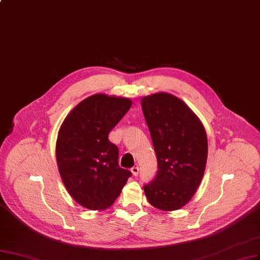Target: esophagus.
Masks as SVG:
<instances>
[{"mask_svg":"<svg viewBox=\"0 0 260 260\" xmlns=\"http://www.w3.org/2000/svg\"><path fill=\"white\" fill-rule=\"evenodd\" d=\"M131 172H132L133 176H137V175H138V173H139V169H138V166H134V167H132Z\"/></svg>","mask_w":260,"mask_h":260,"instance_id":"esophagus-1","label":"esophagus"}]
</instances>
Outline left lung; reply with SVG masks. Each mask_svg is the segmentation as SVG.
I'll return each instance as SVG.
<instances>
[{
  "label": "left lung",
  "mask_w": 260,
  "mask_h": 260,
  "mask_svg": "<svg viewBox=\"0 0 260 260\" xmlns=\"http://www.w3.org/2000/svg\"><path fill=\"white\" fill-rule=\"evenodd\" d=\"M141 109L157 158L153 181L144 187L148 202L164 212L185 206L203 178L207 137L202 122L180 98L156 93L141 98Z\"/></svg>",
  "instance_id": "obj_1"
}]
</instances>
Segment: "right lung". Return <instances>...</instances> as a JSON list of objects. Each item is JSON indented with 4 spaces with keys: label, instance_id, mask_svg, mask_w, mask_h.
Returning a JSON list of instances; mask_svg holds the SVG:
<instances>
[{
    "label": "right lung",
    "instance_id": "add662e5",
    "mask_svg": "<svg viewBox=\"0 0 260 260\" xmlns=\"http://www.w3.org/2000/svg\"><path fill=\"white\" fill-rule=\"evenodd\" d=\"M131 106L128 98L95 94L75 106L61 124L57 166L67 191L83 207H110L132 176L119 166V149L108 139Z\"/></svg>",
    "mask_w": 260,
    "mask_h": 260
}]
</instances>
